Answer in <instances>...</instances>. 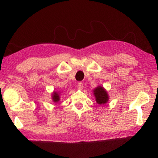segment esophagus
<instances>
[{"instance_id": "1", "label": "esophagus", "mask_w": 158, "mask_h": 158, "mask_svg": "<svg viewBox=\"0 0 158 158\" xmlns=\"http://www.w3.org/2000/svg\"><path fill=\"white\" fill-rule=\"evenodd\" d=\"M77 87H78L79 89H84V84H83V83L81 82H79L78 84H77Z\"/></svg>"}]
</instances>
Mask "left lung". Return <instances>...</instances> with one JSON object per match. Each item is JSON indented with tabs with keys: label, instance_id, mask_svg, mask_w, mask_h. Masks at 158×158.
<instances>
[{
	"label": "left lung",
	"instance_id": "1",
	"mask_svg": "<svg viewBox=\"0 0 158 158\" xmlns=\"http://www.w3.org/2000/svg\"><path fill=\"white\" fill-rule=\"evenodd\" d=\"M95 100L99 105H105L109 101V95L106 90L102 86H98L93 90Z\"/></svg>",
	"mask_w": 158,
	"mask_h": 158
}]
</instances>
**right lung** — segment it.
Returning <instances> with one entry per match:
<instances>
[{
  "instance_id": "1",
  "label": "right lung",
  "mask_w": 158,
  "mask_h": 158,
  "mask_svg": "<svg viewBox=\"0 0 158 158\" xmlns=\"http://www.w3.org/2000/svg\"><path fill=\"white\" fill-rule=\"evenodd\" d=\"M52 100L53 102L57 103L60 100V93L53 91L52 94Z\"/></svg>"
}]
</instances>
